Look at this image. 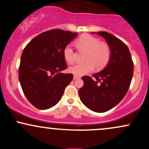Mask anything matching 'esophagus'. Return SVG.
<instances>
[{
    "instance_id": "obj_1",
    "label": "esophagus",
    "mask_w": 149,
    "mask_h": 149,
    "mask_svg": "<svg viewBox=\"0 0 149 149\" xmlns=\"http://www.w3.org/2000/svg\"><path fill=\"white\" fill-rule=\"evenodd\" d=\"M79 78H80V76H76V75H75V76H73V79H74V80H77V79H79Z\"/></svg>"
}]
</instances>
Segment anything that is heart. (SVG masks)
<instances>
[{"label": "heart", "mask_w": 149, "mask_h": 149, "mask_svg": "<svg viewBox=\"0 0 149 149\" xmlns=\"http://www.w3.org/2000/svg\"><path fill=\"white\" fill-rule=\"evenodd\" d=\"M80 48L88 52L84 64H78L71 66L69 71L76 76H80L92 72L94 68L102 69L107 66L111 57V50L107 44L101 42L97 38L89 34H84L76 41ZM64 57L66 62L72 64L74 61L73 50L71 45H68L64 49Z\"/></svg>", "instance_id": "obj_1"}]
</instances>
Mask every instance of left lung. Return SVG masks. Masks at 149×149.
I'll use <instances>...</instances> for the list:
<instances>
[{"instance_id":"left-lung-1","label":"left lung","mask_w":149,"mask_h":149,"mask_svg":"<svg viewBox=\"0 0 149 149\" xmlns=\"http://www.w3.org/2000/svg\"><path fill=\"white\" fill-rule=\"evenodd\" d=\"M92 33H95L92 32ZM97 34L104 38L111 49V57L103 71L82 77L84 85L79 90L81 102L90 110L103 113L123 99L130 85L134 64L127 46L115 36L105 31Z\"/></svg>"}]
</instances>
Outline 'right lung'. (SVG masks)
Returning <instances> with one entry per match:
<instances>
[{"mask_svg":"<svg viewBox=\"0 0 149 149\" xmlns=\"http://www.w3.org/2000/svg\"><path fill=\"white\" fill-rule=\"evenodd\" d=\"M76 33L52 29L39 34L24 49L19 68V80L24 94L37 109L45 110L56 105L72 73H63L67 68L64 49Z\"/></svg>","mask_w":149,"mask_h":149,"instance_id":"add662e5","label":"right lung"}]
</instances>
